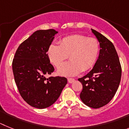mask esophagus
I'll list each match as a JSON object with an SVG mask.
<instances>
[{"mask_svg": "<svg viewBox=\"0 0 129 129\" xmlns=\"http://www.w3.org/2000/svg\"><path fill=\"white\" fill-rule=\"evenodd\" d=\"M68 82H69V83H73V82L74 81H75V79H74V78H68Z\"/></svg>", "mask_w": 129, "mask_h": 129, "instance_id": "obj_1", "label": "esophagus"}]
</instances>
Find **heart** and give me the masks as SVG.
<instances>
[{
  "mask_svg": "<svg viewBox=\"0 0 129 129\" xmlns=\"http://www.w3.org/2000/svg\"><path fill=\"white\" fill-rule=\"evenodd\" d=\"M100 51V45L95 38L82 34L68 36L60 41V45L52 43L47 50L49 60L59 68L69 55L71 60L58 69L61 75L75 76L95 65Z\"/></svg>",
  "mask_w": 129,
  "mask_h": 129,
  "instance_id": "heart-1",
  "label": "heart"
}]
</instances>
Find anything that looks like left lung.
Returning a JSON list of instances; mask_svg holds the SVG:
<instances>
[{
	"label": "left lung",
	"mask_w": 129,
	"mask_h": 129,
	"mask_svg": "<svg viewBox=\"0 0 129 129\" xmlns=\"http://www.w3.org/2000/svg\"><path fill=\"white\" fill-rule=\"evenodd\" d=\"M91 31L99 42V55L93 69L78 80L82 84V101L89 107L99 108L115 95L121 81V67L113 43L99 32Z\"/></svg>",
	"instance_id": "obj_1"
}]
</instances>
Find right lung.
<instances>
[{"instance_id":"1","label":"right lung","mask_w":129,"mask_h":129,"mask_svg":"<svg viewBox=\"0 0 129 129\" xmlns=\"http://www.w3.org/2000/svg\"><path fill=\"white\" fill-rule=\"evenodd\" d=\"M57 33L54 29L34 32L19 46L12 62L20 95L29 105L39 109L54 103L68 83L65 77L45 78L54 71L47 52Z\"/></svg>"}]
</instances>
